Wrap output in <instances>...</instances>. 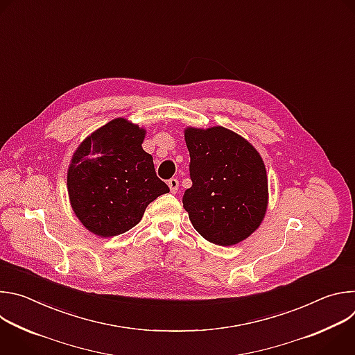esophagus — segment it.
<instances>
[{"mask_svg": "<svg viewBox=\"0 0 355 355\" xmlns=\"http://www.w3.org/2000/svg\"><path fill=\"white\" fill-rule=\"evenodd\" d=\"M168 187H170V191L173 193H175L178 191V180L177 178H170L168 180Z\"/></svg>", "mask_w": 355, "mask_h": 355, "instance_id": "esophagus-1", "label": "esophagus"}]
</instances>
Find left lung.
Returning <instances> with one entry per match:
<instances>
[{
  "label": "left lung",
  "mask_w": 355,
  "mask_h": 355,
  "mask_svg": "<svg viewBox=\"0 0 355 355\" xmlns=\"http://www.w3.org/2000/svg\"><path fill=\"white\" fill-rule=\"evenodd\" d=\"M191 188L182 204L195 230L218 245H233L254 232L267 211L268 185L259 151L234 132L188 128Z\"/></svg>",
  "instance_id": "left-lung-1"
}]
</instances>
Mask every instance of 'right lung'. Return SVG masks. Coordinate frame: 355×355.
<instances>
[{
    "instance_id": "obj_1",
    "label": "right lung",
    "mask_w": 355,
    "mask_h": 355,
    "mask_svg": "<svg viewBox=\"0 0 355 355\" xmlns=\"http://www.w3.org/2000/svg\"><path fill=\"white\" fill-rule=\"evenodd\" d=\"M144 130L111 121L77 148L67 174L74 214L94 234L111 237L135 227L150 202L170 191L141 148Z\"/></svg>"
}]
</instances>
